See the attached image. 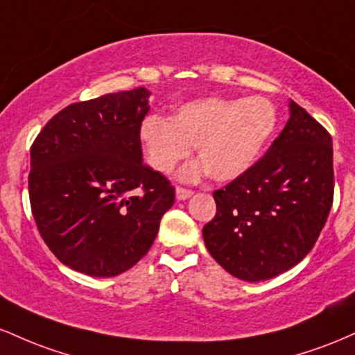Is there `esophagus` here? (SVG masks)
<instances>
[{
	"mask_svg": "<svg viewBox=\"0 0 355 355\" xmlns=\"http://www.w3.org/2000/svg\"><path fill=\"white\" fill-rule=\"evenodd\" d=\"M191 193H193V191L189 190V189H183V187H177V190H175L177 200H187V198L191 197Z\"/></svg>",
	"mask_w": 355,
	"mask_h": 355,
	"instance_id": "34e87169",
	"label": "esophagus"
}]
</instances>
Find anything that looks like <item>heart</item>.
<instances>
[{
	"instance_id": "obj_1",
	"label": "heart",
	"mask_w": 355,
	"mask_h": 355,
	"mask_svg": "<svg viewBox=\"0 0 355 355\" xmlns=\"http://www.w3.org/2000/svg\"><path fill=\"white\" fill-rule=\"evenodd\" d=\"M275 128L277 110L263 96H207L177 107L168 120L146 116L138 137L155 172H173L195 146L200 162L185 166L182 178L207 172L215 182H232L260 160Z\"/></svg>"
}]
</instances>
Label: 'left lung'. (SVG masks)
I'll use <instances>...</instances> for the list:
<instances>
[{"label":"left lung","mask_w":355,"mask_h":355,"mask_svg":"<svg viewBox=\"0 0 355 355\" xmlns=\"http://www.w3.org/2000/svg\"><path fill=\"white\" fill-rule=\"evenodd\" d=\"M288 108L291 118L267 153L214 191L217 214L203 227L210 255L247 282L297 266L315 245L332 207V138L295 101Z\"/></svg>","instance_id":"1"}]
</instances>
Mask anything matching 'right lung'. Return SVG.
<instances>
[{"instance_id":"1","label":"right lung","mask_w":355,"mask_h":355,"mask_svg":"<svg viewBox=\"0 0 355 355\" xmlns=\"http://www.w3.org/2000/svg\"><path fill=\"white\" fill-rule=\"evenodd\" d=\"M144 87L68 105L31 145L28 177L40 235L61 263L115 277L152 247L175 189L144 164Z\"/></svg>"}]
</instances>
